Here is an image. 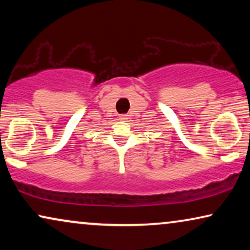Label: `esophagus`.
Wrapping results in <instances>:
<instances>
[{
    "label": "esophagus",
    "mask_w": 250,
    "mask_h": 250,
    "mask_svg": "<svg viewBox=\"0 0 250 250\" xmlns=\"http://www.w3.org/2000/svg\"><path fill=\"white\" fill-rule=\"evenodd\" d=\"M119 119H121V121H126L127 117H126V115H122V116H119Z\"/></svg>",
    "instance_id": "obj_1"
}]
</instances>
